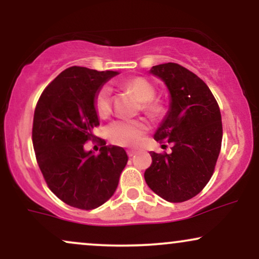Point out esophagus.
I'll return each instance as SVG.
<instances>
[{
  "mask_svg": "<svg viewBox=\"0 0 259 259\" xmlns=\"http://www.w3.org/2000/svg\"><path fill=\"white\" fill-rule=\"evenodd\" d=\"M135 153H136V151H134V150H127V156H129V157H133Z\"/></svg>",
  "mask_w": 259,
  "mask_h": 259,
  "instance_id": "obj_1",
  "label": "esophagus"
}]
</instances>
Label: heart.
<instances>
[{
    "mask_svg": "<svg viewBox=\"0 0 259 259\" xmlns=\"http://www.w3.org/2000/svg\"><path fill=\"white\" fill-rule=\"evenodd\" d=\"M125 86L142 102V108L151 115H158L162 112V105L154 101L156 89L150 81L144 78H133L127 80ZM95 109L101 117L109 114L112 107V89L109 86H102L97 91L94 100ZM147 132L146 124L139 120L118 119L112 121L107 126V135L113 144L120 146H136L144 139Z\"/></svg>",
    "mask_w": 259,
    "mask_h": 259,
    "instance_id": "obj_1",
    "label": "heart"
}]
</instances>
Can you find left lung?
I'll return each mask as SVG.
<instances>
[{"mask_svg": "<svg viewBox=\"0 0 259 259\" xmlns=\"http://www.w3.org/2000/svg\"><path fill=\"white\" fill-rule=\"evenodd\" d=\"M150 74L169 91V108L154 140L171 144V153L150 152L145 171L151 190L168 202H184L200 194L214 171L222 147L218 103L203 80L177 63L154 65Z\"/></svg>", "mask_w": 259, "mask_h": 259, "instance_id": "obj_1", "label": "left lung"}]
</instances>
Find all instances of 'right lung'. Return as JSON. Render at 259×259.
Wrapping results in <instances>:
<instances>
[{"mask_svg":"<svg viewBox=\"0 0 259 259\" xmlns=\"http://www.w3.org/2000/svg\"><path fill=\"white\" fill-rule=\"evenodd\" d=\"M119 72L70 67L45 89L34 113L32 145L50 190L59 200L80 209L100 207L117 190L127 163L123 147L85 151L92 129L100 124L94 100Z\"/></svg>","mask_w":259,"mask_h":259,"instance_id":"obj_1","label":"right lung"}]
</instances>
